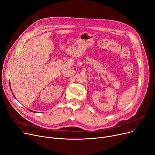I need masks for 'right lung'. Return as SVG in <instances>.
I'll use <instances>...</instances> for the list:
<instances>
[{
	"label": "right lung",
	"mask_w": 155,
	"mask_h": 155,
	"mask_svg": "<svg viewBox=\"0 0 155 155\" xmlns=\"http://www.w3.org/2000/svg\"><path fill=\"white\" fill-rule=\"evenodd\" d=\"M13 95H14V94H13ZM14 97H15V96H14ZM29 110V111H32V112H35V111H32V110Z\"/></svg>",
	"instance_id": "1"
}]
</instances>
